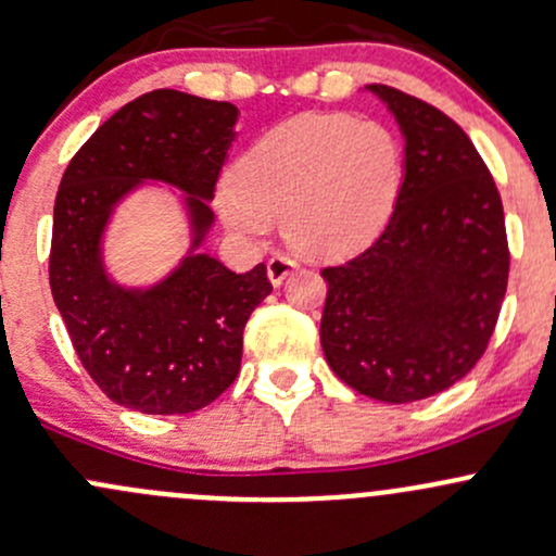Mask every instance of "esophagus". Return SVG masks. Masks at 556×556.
I'll use <instances>...</instances> for the list:
<instances>
[{"label":"esophagus","mask_w":556,"mask_h":556,"mask_svg":"<svg viewBox=\"0 0 556 556\" xmlns=\"http://www.w3.org/2000/svg\"><path fill=\"white\" fill-rule=\"evenodd\" d=\"M298 268V261L290 258V255H274V258H268V279H271L274 285H282L285 279L290 277Z\"/></svg>","instance_id":"1"}]
</instances>
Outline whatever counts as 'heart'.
<instances>
[{
    "label": "heart",
    "mask_w": 556,
    "mask_h": 556,
    "mask_svg": "<svg viewBox=\"0 0 556 556\" xmlns=\"http://www.w3.org/2000/svg\"><path fill=\"white\" fill-rule=\"evenodd\" d=\"M402 180V149L381 122L303 114L266 132L233 165L220 215L248 239L282 218L312 258H343L381 233Z\"/></svg>",
    "instance_id": "obj_1"
}]
</instances>
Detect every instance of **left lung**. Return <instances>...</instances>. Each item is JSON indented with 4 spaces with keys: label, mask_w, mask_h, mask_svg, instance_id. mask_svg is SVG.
I'll list each match as a JSON object with an SVG mask.
<instances>
[{
    "label": "left lung",
    "mask_w": 556,
    "mask_h": 556,
    "mask_svg": "<svg viewBox=\"0 0 556 556\" xmlns=\"http://www.w3.org/2000/svg\"><path fill=\"white\" fill-rule=\"evenodd\" d=\"M405 136V178L381 237L323 268V349L343 383L405 405L477 365L509 285L498 186L469 136L431 103L370 85Z\"/></svg>",
    "instance_id": "obj_1"
}]
</instances>
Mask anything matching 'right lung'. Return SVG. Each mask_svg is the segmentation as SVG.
<instances>
[{"label":"right lung","instance_id":"obj_1","mask_svg":"<svg viewBox=\"0 0 556 556\" xmlns=\"http://www.w3.org/2000/svg\"><path fill=\"white\" fill-rule=\"evenodd\" d=\"M237 106L151 90L103 122L72 156L52 213L50 290L81 367L111 402L184 416L218 400L242 362L250 314L271 293L266 266L237 274L204 253L151 290H125L101 266L111 207L140 180L186 191L194 248L213 224L215 184Z\"/></svg>","mask_w":556,"mask_h":556}]
</instances>
